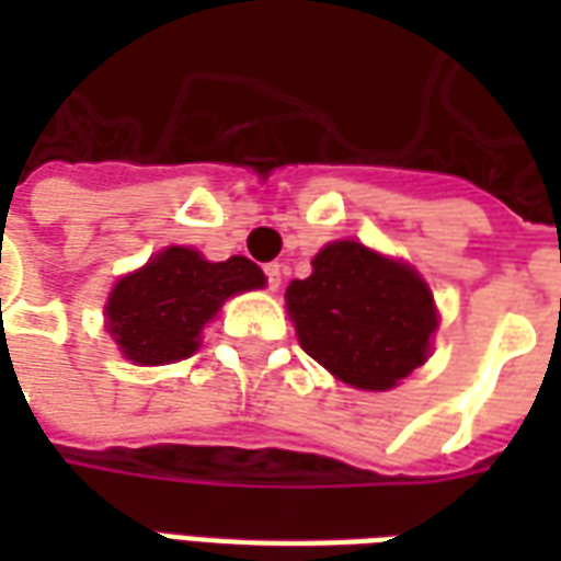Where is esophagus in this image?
<instances>
[{
  "mask_svg": "<svg viewBox=\"0 0 561 561\" xmlns=\"http://www.w3.org/2000/svg\"><path fill=\"white\" fill-rule=\"evenodd\" d=\"M264 273H267L270 291H276V288L282 285V264H276V261H273V264H267V267H264Z\"/></svg>",
  "mask_w": 561,
  "mask_h": 561,
  "instance_id": "obj_1",
  "label": "esophagus"
}]
</instances>
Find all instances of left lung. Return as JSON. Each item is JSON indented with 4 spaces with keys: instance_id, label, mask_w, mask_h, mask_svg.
Listing matches in <instances>:
<instances>
[{
    "instance_id": "8db88e82",
    "label": "left lung",
    "mask_w": 561,
    "mask_h": 561,
    "mask_svg": "<svg viewBox=\"0 0 561 561\" xmlns=\"http://www.w3.org/2000/svg\"><path fill=\"white\" fill-rule=\"evenodd\" d=\"M285 304L304 352L360 390H390L412 376L438 328L417 270L354 240L324 245L312 276L288 285Z\"/></svg>"
}]
</instances>
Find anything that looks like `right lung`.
Masks as SVG:
<instances>
[{"label": "right lung", "instance_id": "obj_1", "mask_svg": "<svg viewBox=\"0 0 561 561\" xmlns=\"http://www.w3.org/2000/svg\"><path fill=\"white\" fill-rule=\"evenodd\" d=\"M264 282L261 267L243 255L207 261L195 249L168 245L116 282L104 306L107 330L131 364H176L197 352L201 330L228 297Z\"/></svg>", "mask_w": 561, "mask_h": 561}]
</instances>
